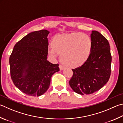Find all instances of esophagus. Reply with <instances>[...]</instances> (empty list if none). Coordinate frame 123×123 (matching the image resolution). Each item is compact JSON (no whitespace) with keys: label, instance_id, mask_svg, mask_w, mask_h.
I'll list each match as a JSON object with an SVG mask.
<instances>
[{"label":"esophagus","instance_id":"esophagus-1","mask_svg":"<svg viewBox=\"0 0 123 123\" xmlns=\"http://www.w3.org/2000/svg\"><path fill=\"white\" fill-rule=\"evenodd\" d=\"M59 68H60V70H63V69H64V68H64V67H63V66H62L61 65V64H60V65L59 66Z\"/></svg>","mask_w":123,"mask_h":123}]
</instances>
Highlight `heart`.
<instances>
[{"mask_svg":"<svg viewBox=\"0 0 123 123\" xmlns=\"http://www.w3.org/2000/svg\"><path fill=\"white\" fill-rule=\"evenodd\" d=\"M92 41L90 37L81 33H72L55 36L52 46L48 48V53L53 57L61 54V60L69 67L81 66L90 55Z\"/></svg>","mask_w":123,"mask_h":123,"instance_id":"obj_1","label":"heart"}]
</instances>
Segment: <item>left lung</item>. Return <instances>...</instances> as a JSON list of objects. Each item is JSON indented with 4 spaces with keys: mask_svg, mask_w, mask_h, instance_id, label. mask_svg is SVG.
Segmentation results:
<instances>
[{
    "mask_svg": "<svg viewBox=\"0 0 123 123\" xmlns=\"http://www.w3.org/2000/svg\"><path fill=\"white\" fill-rule=\"evenodd\" d=\"M92 49L88 59L77 68L72 69L73 76L69 81L71 89L80 95L91 94L108 82L111 74V57L109 43L97 31L90 35Z\"/></svg>",
    "mask_w": 123,
    "mask_h": 123,
    "instance_id": "left-lung-1",
    "label": "left lung"
}]
</instances>
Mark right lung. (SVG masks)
<instances>
[{
    "mask_svg": "<svg viewBox=\"0 0 123 123\" xmlns=\"http://www.w3.org/2000/svg\"><path fill=\"white\" fill-rule=\"evenodd\" d=\"M42 30L29 33L15 44L10 57L11 77L15 86L25 94L40 96L49 86L59 64L47 60L48 35Z\"/></svg>",
    "mask_w": 123,
    "mask_h": 123,
    "instance_id": "1",
    "label": "right lung"
}]
</instances>
